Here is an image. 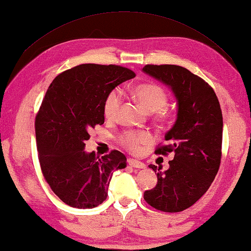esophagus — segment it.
Returning a JSON list of instances; mask_svg holds the SVG:
<instances>
[{
  "instance_id": "obj_1",
  "label": "esophagus",
  "mask_w": 251,
  "mask_h": 251,
  "mask_svg": "<svg viewBox=\"0 0 251 251\" xmlns=\"http://www.w3.org/2000/svg\"><path fill=\"white\" fill-rule=\"evenodd\" d=\"M127 162H128V165L130 167L137 168V169H145V168H146V165H145L144 162L138 161V160H135V159H128V160H127Z\"/></svg>"
}]
</instances>
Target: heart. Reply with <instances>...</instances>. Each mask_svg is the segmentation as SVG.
Segmentation results:
<instances>
[{
	"label": "heart",
	"mask_w": 251,
	"mask_h": 251,
	"mask_svg": "<svg viewBox=\"0 0 251 251\" xmlns=\"http://www.w3.org/2000/svg\"><path fill=\"white\" fill-rule=\"evenodd\" d=\"M131 94L144 110L148 113H157L156 121L166 123L169 121L170 114L166 110L169 97L162 86L154 83H143L136 85L131 90ZM122 104V94L118 90L108 92L103 102V114L107 120H114L117 116ZM151 141V136L146 131L127 130L118 136V143L131 152H137L141 146L148 145Z\"/></svg>",
	"instance_id": "1"
}]
</instances>
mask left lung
Masks as SVG:
<instances>
[{
	"instance_id": "8db88e82",
	"label": "left lung",
	"mask_w": 251,
	"mask_h": 251,
	"mask_svg": "<svg viewBox=\"0 0 251 251\" xmlns=\"http://www.w3.org/2000/svg\"><path fill=\"white\" fill-rule=\"evenodd\" d=\"M145 74L171 88L177 101L176 121L158 147L157 154L175 152L169 169L150 165L157 172L153 189L145 191L150 206L167 213L184 211L202 198L220 169L223 115L215 92L207 82L183 67L147 65Z\"/></svg>"
}]
</instances>
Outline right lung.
<instances>
[{"label":"right lung","instance_id":"right-lung-1","mask_svg":"<svg viewBox=\"0 0 251 251\" xmlns=\"http://www.w3.org/2000/svg\"><path fill=\"white\" fill-rule=\"evenodd\" d=\"M135 75L121 66L85 63L63 71L49 85L35 120L38 159L50 189L71 207L103 203L113 172L126 167L118 150L99 157L85 152L84 143L91 128L104 124L107 93Z\"/></svg>","mask_w":251,"mask_h":251}]
</instances>
